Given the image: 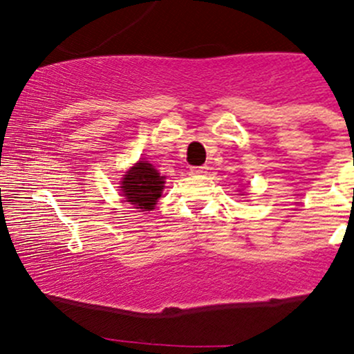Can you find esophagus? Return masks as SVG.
Returning <instances> with one entry per match:
<instances>
[{
	"mask_svg": "<svg viewBox=\"0 0 354 354\" xmlns=\"http://www.w3.org/2000/svg\"><path fill=\"white\" fill-rule=\"evenodd\" d=\"M206 166H191L189 168V173L191 174H203V173H206Z\"/></svg>",
	"mask_w": 354,
	"mask_h": 354,
	"instance_id": "1",
	"label": "esophagus"
}]
</instances>
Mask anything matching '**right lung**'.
Instances as JSON below:
<instances>
[{
  "mask_svg": "<svg viewBox=\"0 0 354 354\" xmlns=\"http://www.w3.org/2000/svg\"><path fill=\"white\" fill-rule=\"evenodd\" d=\"M163 188L165 176H161L158 169L148 161H138L126 171L121 181V193H123L124 201L141 211L154 209Z\"/></svg>",
  "mask_w": 354,
  "mask_h": 354,
  "instance_id": "obj_1",
  "label": "right lung"
}]
</instances>
